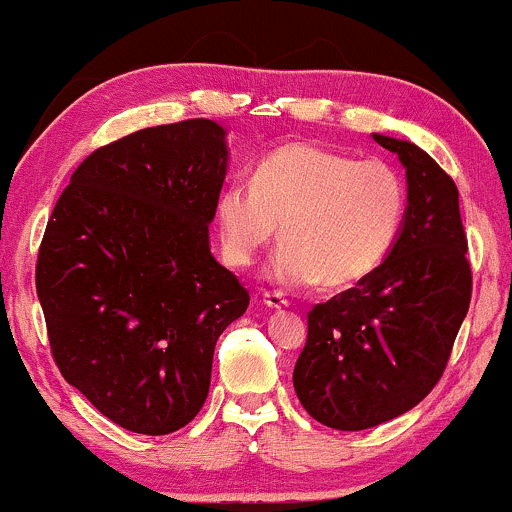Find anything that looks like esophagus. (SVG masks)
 <instances>
[{
    "instance_id": "1",
    "label": "esophagus",
    "mask_w": 512,
    "mask_h": 512,
    "mask_svg": "<svg viewBox=\"0 0 512 512\" xmlns=\"http://www.w3.org/2000/svg\"><path fill=\"white\" fill-rule=\"evenodd\" d=\"M262 303L267 305V308H272V310H284V308H289V301H286L284 296H281V293H262Z\"/></svg>"
}]
</instances>
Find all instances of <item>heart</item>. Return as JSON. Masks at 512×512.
I'll list each match as a JSON object with an SVG mask.
<instances>
[{"label":"heart","instance_id":"1","mask_svg":"<svg viewBox=\"0 0 512 512\" xmlns=\"http://www.w3.org/2000/svg\"><path fill=\"white\" fill-rule=\"evenodd\" d=\"M407 209L404 182L383 161L293 142L269 151L252 182L233 180L216 197L226 260L248 267L276 236L267 276L284 289L346 286L373 272L395 245Z\"/></svg>","mask_w":512,"mask_h":512}]
</instances>
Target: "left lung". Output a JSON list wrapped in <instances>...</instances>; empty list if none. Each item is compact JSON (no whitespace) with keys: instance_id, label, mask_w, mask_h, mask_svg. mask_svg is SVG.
Listing matches in <instances>:
<instances>
[{"instance_id":"1","label":"left lung","mask_w":512,"mask_h":512,"mask_svg":"<svg viewBox=\"0 0 512 512\" xmlns=\"http://www.w3.org/2000/svg\"><path fill=\"white\" fill-rule=\"evenodd\" d=\"M373 139L407 170L402 228L356 289L315 305L293 368L303 409L337 431H363L414 409L443 375L472 298L455 182L407 139Z\"/></svg>"}]
</instances>
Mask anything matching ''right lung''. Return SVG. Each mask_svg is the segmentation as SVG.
Listing matches in <instances>:
<instances>
[{
  "instance_id": "right-lung-1",
  "label": "right lung",
  "mask_w": 512,
  "mask_h": 512,
  "mask_svg": "<svg viewBox=\"0 0 512 512\" xmlns=\"http://www.w3.org/2000/svg\"><path fill=\"white\" fill-rule=\"evenodd\" d=\"M214 120L96 149L57 199L35 267L55 363L117 426L166 436L204 407L221 332L250 293L209 245L228 173Z\"/></svg>"
}]
</instances>
